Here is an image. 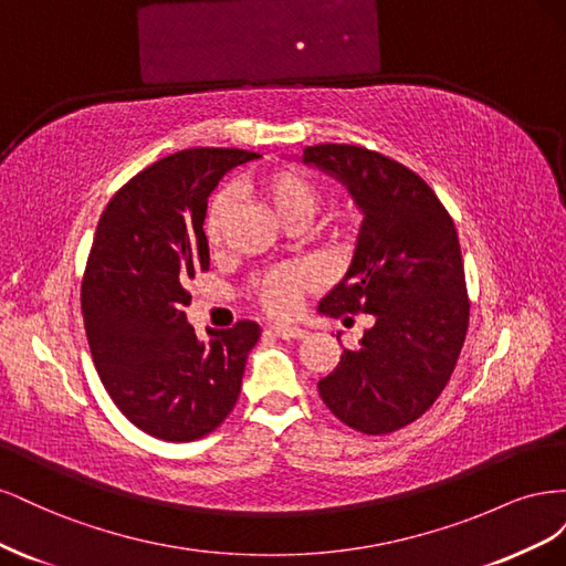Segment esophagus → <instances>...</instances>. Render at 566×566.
I'll use <instances>...</instances> for the list:
<instances>
[{
  "label": "esophagus",
  "mask_w": 566,
  "mask_h": 566,
  "mask_svg": "<svg viewBox=\"0 0 566 566\" xmlns=\"http://www.w3.org/2000/svg\"><path fill=\"white\" fill-rule=\"evenodd\" d=\"M271 331H273V335H279V337H283V339H304V337H306V331L300 328V325L273 323Z\"/></svg>",
  "instance_id": "34e87169"
}]
</instances>
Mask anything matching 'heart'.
I'll return each mask as SVG.
<instances>
[{
    "mask_svg": "<svg viewBox=\"0 0 566 566\" xmlns=\"http://www.w3.org/2000/svg\"><path fill=\"white\" fill-rule=\"evenodd\" d=\"M256 191L264 196V200L271 205V210L276 212L285 224L295 219L310 221L318 212V205H321L318 188L304 175L295 172V169H276V172L264 175L260 181H256ZM231 210H233V193L219 191L210 205L208 217H205V238H208V243L212 248L219 243L221 227H224ZM312 285H314V276L310 273V269L287 264L264 273L262 279H256L254 293L266 312L276 316H287L297 310L302 295Z\"/></svg>",
    "mask_w": 566,
    "mask_h": 566,
    "instance_id": "b5f03b06",
    "label": "heart"
}]
</instances>
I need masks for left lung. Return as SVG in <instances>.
<instances>
[{"mask_svg":"<svg viewBox=\"0 0 566 566\" xmlns=\"http://www.w3.org/2000/svg\"><path fill=\"white\" fill-rule=\"evenodd\" d=\"M302 163L345 184L364 212L354 260L318 312L375 318L358 349L342 352L318 380V394L356 432H397L437 401L468 335L455 224L422 177L378 150L318 144Z\"/></svg>","mask_w":566,"mask_h":566,"instance_id":"1","label":"left lung"}]
</instances>
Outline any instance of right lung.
Returning <instances> with one entry per match:
<instances>
[{
  "mask_svg": "<svg viewBox=\"0 0 566 566\" xmlns=\"http://www.w3.org/2000/svg\"><path fill=\"white\" fill-rule=\"evenodd\" d=\"M241 148H188L132 177L98 219L82 316L98 378L123 416L163 441H196L233 410L262 331L238 321L200 342L186 283L210 269L208 198Z\"/></svg>",
  "mask_w": 566,
  "mask_h": 566,
  "instance_id": "1",
  "label": "right lung"
}]
</instances>
